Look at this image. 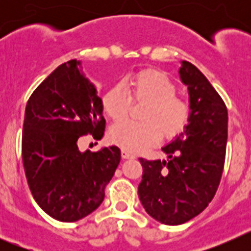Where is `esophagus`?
Segmentation results:
<instances>
[{"instance_id": "1", "label": "esophagus", "mask_w": 251, "mask_h": 251, "mask_svg": "<svg viewBox=\"0 0 251 251\" xmlns=\"http://www.w3.org/2000/svg\"><path fill=\"white\" fill-rule=\"evenodd\" d=\"M122 157H123L124 159H130V158H134V154H132L130 152H128V151L126 150H122Z\"/></svg>"}]
</instances>
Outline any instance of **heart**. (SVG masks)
<instances>
[{
	"label": "heart",
	"instance_id": "heart-1",
	"mask_svg": "<svg viewBox=\"0 0 251 251\" xmlns=\"http://www.w3.org/2000/svg\"><path fill=\"white\" fill-rule=\"evenodd\" d=\"M130 99L146 100L142 121H121L112 126L109 138L128 152H141L159 138L171 139L185 129L190 119V105L176 95V85L165 73L143 70L128 81L110 88L101 99L106 114L114 121L124 118Z\"/></svg>",
	"mask_w": 251,
	"mask_h": 251
}]
</instances>
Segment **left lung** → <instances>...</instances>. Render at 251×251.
I'll return each instance as SVG.
<instances>
[{
  "label": "left lung",
  "mask_w": 251,
  "mask_h": 251,
  "mask_svg": "<svg viewBox=\"0 0 251 251\" xmlns=\"http://www.w3.org/2000/svg\"><path fill=\"white\" fill-rule=\"evenodd\" d=\"M178 74L188 90L187 126L162 147L167 159L139 158V200L150 216L165 225L191 220L211 202L227 142V109L214 86L188 61H181Z\"/></svg>",
  "instance_id": "obj_1"
}]
</instances>
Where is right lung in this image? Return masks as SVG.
Returning <instances> with one entry per match:
<instances>
[{"label": "right lung", "instance_id": "1", "mask_svg": "<svg viewBox=\"0 0 251 251\" xmlns=\"http://www.w3.org/2000/svg\"><path fill=\"white\" fill-rule=\"evenodd\" d=\"M101 99L84 75L81 61L57 66L26 104L22 161L37 205L52 219L74 223L92 214L104 200L121 162L117 146L80 152L77 139L104 134Z\"/></svg>", "mask_w": 251, "mask_h": 251}]
</instances>
